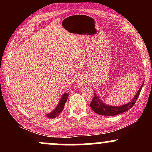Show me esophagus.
<instances>
[{
  "instance_id": "obj_1",
  "label": "esophagus",
  "mask_w": 152,
  "mask_h": 152,
  "mask_svg": "<svg viewBox=\"0 0 152 152\" xmlns=\"http://www.w3.org/2000/svg\"><path fill=\"white\" fill-rule=\"evenodd\" d=\"M86 83V80L83 77H79L77 80V84L79 86H82V85H84Z\"/></svg>"
}]
</instances>
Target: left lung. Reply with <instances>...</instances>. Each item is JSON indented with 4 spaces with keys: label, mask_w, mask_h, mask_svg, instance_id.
<instances>
[{
    "label": "left lung",
    "mask_w": 152,
    "mask_h": 152,
    "mask_svg": "<svg viewBox=\"0 0 152 152\" xmlns=\"http://www.w3.org/2000/svg\"><path fill=\"white\" fill-rule=\"evenodd\" d=\"M143 85H144V81H143L142 86H141L140 88H139V90L137 91L135 96L133 97V99L130 102L127 103V104H125L121 106L108 105V104H105L100 99V96L98 94L94 93L92 102L90 104L91 108L97 114L103 115V116H115V115L125 112V111H128L130 108H132L134 106V103L136 102L137 98L139 97V95L140 94L141 90H142Z\"/></svg>",
    "instance_id": "obj_1"
}]
</instances>
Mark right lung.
<instances>
[{
  "mask_svg": "<svg viewBox=\"0 0 152 152\" xmlns=\"http://www.w3.org/2000/svg\"><path fill=\"white\" fill-rule=\"evenodd\" d=\"M69 93H64L63 94V95L61 97L60 101H59L58 105L56 106V107L51 112L48 113L46 115V117L48 118H54L57 116H59V114L62 112L63 110H64V106H65V104L67 101L68 97H69Z\"/></svg>",
  "mask_w": 152,
  "mask_h": 152,
  "instance_id": "1",
  "label": "right lung"
}]
</instances>
